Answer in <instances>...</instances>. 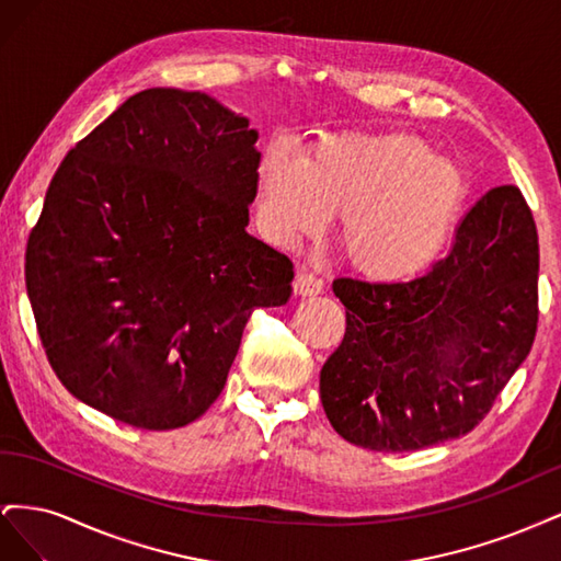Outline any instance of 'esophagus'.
Segmentation results:
<instances>
[{"label":"esophagus","instance_id":"esophagus-1","mask_svg":"<svg viewBox=\"0 0 561 561\" xmlns=\"http://www.w3.org/2000/svg\"><path fill=\"white\" fill-rule=\"evenodd\" d=\"M295 290H297L301 297L318 295V293H322V280H320L318 276L309 274V271H301V274H297Z\"/></svg>","mask_w":561,"mask_h":561}]
</instances>
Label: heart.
Returning a JSON list of instances; mask_svg holds the SVG:
<instances>
[{
	"mask_svg": "<svg viewBox=\"0 0 561 561\" xmlns=\"http://www.w3.org/2000/svg\"><path fill=\"white\" fill-rule=\"evenodd\" d=\"M461 163L412 135H328L297 161L271 147L260 163V217L280 245L339 219L348 264L377 280L410 278L445 250L470 196Z\"/></svg>",
	"mask_w": 561,
	"mask_h": 561,
	"instance_id": "heart-1",
	"label": "heart"
}]
</instances>
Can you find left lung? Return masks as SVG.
Segmentation results:
<instances>
[{
  "label": "left lung",
  "instance_id": "1",
  "mask_svg": "<svg viewBox=\"0 0 561 561\" xmlns=\"http://www.w3.org/2000/svg\"><path fill=\"white\" fill-rule=\"evenodd\" d=\"M538 260L529 203L501 184L428 274L336 278L346 332L320 369L332 428L365 449L416 451L480 426L536 339Z\"/></svg>",
  "mask_w": 561,
  "mask_h": 561
}]
</instances>
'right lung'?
I'll list each match as a JSON object with an SVG mask.
<instances>
[{
	"mask_svg": "<svg viewBox=\"0 0 561 561\" xmlns=\"http://www.w3.org/2000/svg\"><path fill=\"white\" fill-rule=\"evenodd\" d=\"M260 133L201 91L145 89L79 140L25 250L46 358L75 398L145 431L222 393L254 309L293 293L245 231Z\"/></svg>",
	"mask_w": 561,
	"mask_h": 561,
	"instance_id": "1",
	"label": "right lung"
}]
</instances>
